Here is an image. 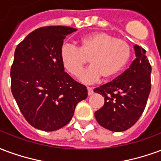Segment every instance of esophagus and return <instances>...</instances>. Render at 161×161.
Returning a JSON list of instances; mask_svg holds the SVG:
<instances>
[{"label":"esophagus","instance_id":"esophagus-1","mask_svg":"<svg viewBox=\"0 0 161 161\" xmlns=\"http://www.w3.org/2000/svg\"><path fill=\"white\" fill-rule=\"evenodd\" d=\"M87 92H88L89 96L93 94V90H92V87H87Z\"/></svg>","mask_w":161,"mask_h":161}]
</instances>
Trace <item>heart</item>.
Listing matches in <instances>:
<instances>
[{"label": "heart", "instance_id": "obj_1", "mask_svg": "<svg viewBox=\"0 0 161 161\" xmlns=\"http://www.w3.org/2000/svg\"><path fill=\"white\" fill-rule=\"evenodd\" d=\"M130 56V48L127 42L104 31L84 36L79 48L65 43L60 50L63 67L73 76L79 75L86 59L89 58L91 66L79 77L85 84L98 81L102 76L105 80L114 78L126 66Z\"/></svg>", "mask_w": 161, "mask_h": 161}]
</instances>
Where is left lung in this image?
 I'll use <instances>...</instances> for the list:
<instances>
[{"mask_svg":"<svg viewBox=\"0 0 161 161\" xmlns=\"http://www.w3.org/2000/svg\"><path fill=\"white\" fill-rule=\"evenodd\" d=\"M136 59L112 81L94 89L105 98L104 106L95 111L102 127L114 132L132 127L142 114L151 90V65L146 50L135 45Z\"/></svg>","mask_w":161,"mask_h":161,"instance_id":"left-lung-1","label":"left lung"}]
</instances>
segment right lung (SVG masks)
I'll list each match as a JSON object with an SVG mask.
<instances>
[{
	"label": "right lung",
	"mask_w": 161,
	"mask_h": 161,
	"mask_svg": "<svg viewBox=\"0 0 161 161\" xmlns=\"http://www.w3.org/2000/svg\"><path fill=\"white\" fill-rule=\"evenodd\" d=\"M76 29L56 25L36 29L19 43L11 67V90L31 126L54 131L65 126L77 104L87 98L85 86L65 71L60 50Z\"/></svg>",
	"instance_id": "add662e5"
}]
</instances>
